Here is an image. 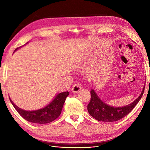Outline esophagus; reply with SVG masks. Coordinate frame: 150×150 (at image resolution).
<instances>
[{
    "label": "esophagus",
    "instance_id": "esophagus-1",
    "mask_svg": "<svg viewBox=\"0 0 150 150\" xmlns=\"http://www.w3.org/2000/svg\"><path fill=\"white\" fill-rule=\"evenodd\" d=\"M81 89V85L79 84V83H77V84H75L73 86L71 91H72L73 93H77V92H79Z\"/></svg>",
    "mask_w": 150,
    "mask_h": 150
}]
</instances>
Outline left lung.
Listing matches in <instances>:
<instances>
[{"mask_svg":"<svg viewBox=\"0 0 150 150\" xmlns=\"http://www.w3.org/2000/svg\"><path fill=\"white\" fill-rule=\"evenodd\" d=\"M145 86L143 88L140 96L132 103L122 107H113L104 103L97 96L93 90H91V100L88 105V111L91 117L98 121L103 122H115L126 116L141 100L144 93Z\"/></svg>","mask_w":150,"mask_h":150,"instance_id":"left-lung-1","label":"left lung"}]
</instances>
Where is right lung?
Listing matches in <instances>:
<instances>
[{"label":"right lung","mask_w":150,"mask_h":150,"mask_svg":"<svg viewBox=\"0 0 150 150\" xmlns=\"http://www.w3.org/2000/svg\"><path fill=\"white\" fill-rule=\"evenodd\" d=\"M18 48L15 50H17ZM68 95V91L60 93L56 95L55 98L47 106L42 109L35 111H26L22 110L16 106L11 99L9 100L15 109L25 120L32 123L47 124L52 122L60 115L61 113L63 105Z\"/></svg>","instance_id":"add662e5"}]
</instances>
